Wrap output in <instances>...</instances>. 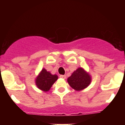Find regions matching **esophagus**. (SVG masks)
<instances>
[{"label": "esophagus", "instance_id": "34e87169", "mask_svg": "<svg viewBox=\"0 0 125 125\" xmlns=\"http://www.w3.org/2000/svg\"><path fill=\"white\" fill-rule=\"evenodd\" d=\"M60 77L61 78H62V79H65L66 78V75H60Z\"/></svg>", "mask_w": 125, "mask_h": 125}]
</instances>
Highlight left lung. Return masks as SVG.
I'll list each match as a JSON object with an SVG mask.
<instances>
[{
    "label": "left lung",
    "instance_id": "left-lung-1",
    "mask_svg": "<svg viewBox=\"0 0 125 125\" xmlns=\"http://www.w3.org/2000/svg\"><path fill=\"white\" fill-rule=\"evenodd\" d=\"M72 88L76 91H81L88 86L92 82L90 74L82 67H78L67 80Z\"/></svg>",
    "mask_w": 125,
    "mask_h": 125
}]
</instances>
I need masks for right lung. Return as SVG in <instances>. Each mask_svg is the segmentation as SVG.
<instances>
[{
  "label": "right lung",
  "mask_w": 125,
  "mask_h": 125,
  "mask_svg": "<svg viewBox=\"0 0 125 125\" xmlns=\"http://www.w3.org/2000/svg\"><path fill=\"white\" fill-rule=\"evenodd\" d=\"M58 79V75L52 74L50 72L43 68L38 76L36 77L35 83L40 90L46 92L51 89V87Z\"/></svg>",
  "instance_id": "1"
}]
</instances>
